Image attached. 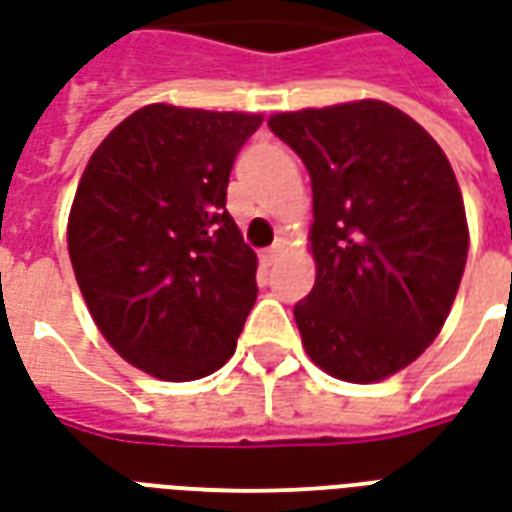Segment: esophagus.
<instances>
[{"label":"esophagus","instance_id":"1","mask_svg":"<svg viewBox=\"0 0 512 512\" xmlns=\"http://www.w3.org/2000/svg\"><path fill=\"white\" fill-rule=\"evenodd\" d=\"M282 252H285V241H276V244L271 246V249H266V252H263V263H268V266H274L276 260L282 257Z\"/></svg>","mask_w":512,"mask_h":512}]
</instances>
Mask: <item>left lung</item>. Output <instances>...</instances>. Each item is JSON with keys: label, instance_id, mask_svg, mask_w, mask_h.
<instances>
[{"label": "left lung", "instance_id": "left-lung-1", "mask_svg": "<svg viewBox=\"0 0 512 512\" xmlns=\"http://www.w3.org/2000/svg\"><path fill=\"white\" fill-rule=\"evenodd\" d=\"M312 179V293L293 309L323 372L377 382L410 366L448 320L469 230L445 151L380 100L276 113Z\"/></svg>", "mask_w": 512, "mask_h": 512}]
</instances>
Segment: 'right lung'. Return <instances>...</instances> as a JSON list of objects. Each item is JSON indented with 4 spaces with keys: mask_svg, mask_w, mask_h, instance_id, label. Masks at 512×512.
Wrapping results in <instances>:
<instances>
[{
    "mask_svg": "<svg viewBox=\"0 0 512 512\" xmlns=\"http://www.w3.org/2000/svg\"><path fill=\"white\" fill-rule=\"evenodd\" d=\"M260 113L154 102L102 140L75 192L67 249L94 323L157 380L225 366L257 298V257L227 181Z\"/></svg>",
    "mask_w": 512,
    "mask_h": 512,
    "instance_id": "1",
    "label": "right lung"
}]
</instances>
